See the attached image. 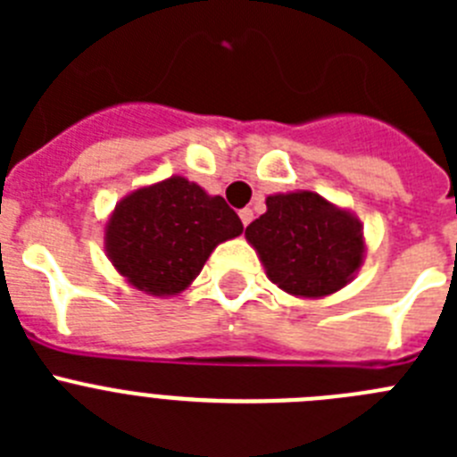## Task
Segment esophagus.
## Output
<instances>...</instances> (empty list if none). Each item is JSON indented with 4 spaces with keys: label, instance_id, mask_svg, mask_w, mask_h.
<instances>
[{
    "label": "esophagus",
    "instance_id": "obj_1",
    "mask_svg": "<svg viewBox=\"0 0 457 457\" xmlns=\"http://www.w3.org/2000/svg\"><path fill=\"white\" fill-rule=\"evenodd\" d=\"M240 220H242V224H245V226L252 224L253 210H252V208H242V210H240Z\"/></svg>",
    "mask_w": 457,
    "mask_h": 457
}]
</instances>
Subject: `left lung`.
<instances>
[{
  "mask_svg": "<svg viewBox=\"0 0 457 457\" xmlns=\"http://www.w3.org/2000/svg\"><path fill=\"white\" fill-rule=\"evenodd\" d=\"M268 212L247 226L268 277L286 293L322 297L348 284L364 256L361 228L316 192L268 196Z\"/></svg>",
  "mask_w": 457,
  "mask_h": 457,
  "instance_id": "8db88e82",
  "label": "left lung"
}]
</instances>
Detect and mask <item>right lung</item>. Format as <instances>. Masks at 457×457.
I'll return each mask as SVG.
<instances>
[{"label": "right lung", "instance_id": "1", "mask_svg": "<svg viewBox=\"0 0 457 457\" xmlns=\"http://www.w3.org/2000/svg\"><path fill=\"white\" fill-rule=\"evenodd\" d=\"M242 221L221 196L169 179L125 196L107 224V253L135 288L176 295L192 284L210 252L240 236Z\"/></svg>", "mask_w": 457, "mask_h": 457}]
</instances>
